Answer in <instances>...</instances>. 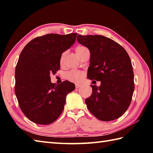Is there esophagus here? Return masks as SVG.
Returning a JSON list of instances; mask_svg holds the SVG:
<instances>
[{
	"instance_id": "1",
	"label": "esophagus",
	"mask_w": 153,
	"mask_h": 153,
	"mask_svg": "<svg viewBox=\"0 0 153 153\" xmlns=\"http://www.w3.org/2000/svg\"><path fill=\"white\" fill-rule=\"evenodd\" d=\"M81 86H82V85H81V84H78V83H76V89H78L79 87H80Z\"/></svg>"
}]
</instances>
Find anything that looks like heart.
<instances>
[{
    "instance_id": "b5f03b06",
    "label": "heart",
    "mask_w": 153,
    "mask_h": 153,
    "mask_svg": "<svg viewBox=\"0 0 153 153\" xmlns=\"http://www.w3.org/2000/svg\"><path fill=\"white\" fill-rule=\"evenodd\" d=\"M87 49V48L83 46H78L76 48V52L77 54V56L82 53L83 51ZM64 54H62V58H63ZM84 77V73L83 71H71L70 72H68L66 74V78L70 81H72V82H80Z\"/></svg>"
}]
</instances>
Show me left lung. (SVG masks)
<instances>
[{
	"label": "left lung",
	"instance_id": "1",
	"mask_svg": "<svg viewBox=\"0 0 153 153\" xmlns=\"http://www.w3.org/2000/svg\"><path fill=\"white\" fill-rule=\"evenodd\" d=\"M77 40L89 48L90 64L87 76L100 82L91 85L92 94L85 99L91 113L101 121L120 118L130 105L134 91V74L126 51L103 35H78Z\"/></svg>",
	"mask_w": 153,
	"mask_h": 153
}]
</instances>
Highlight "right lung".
<instances>
[{"mask_svg":"<svg viewBox=\"0 0 153 153\" xmlns=\"http://www.w3.org/2000/svg\"><path fill=\"white\" fill-rule=\"evenodd\" d=\"M77 33H51L33 39L19 55L15 70V93L27 118L41 125L51 124L62 112L66 98L75 85L51 82V74L60 68V58L72 46Z\"/></svg>","mask_w":153,"mask_h":153,"instance_id":"right-lung-1","label":"right lung"}]
</instances>
